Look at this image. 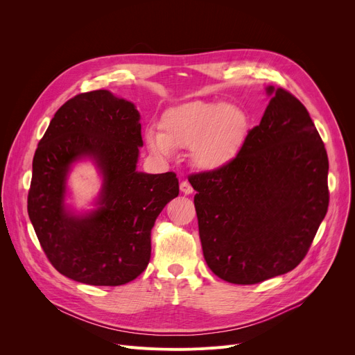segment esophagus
<instances>
[{"mask_svg": "<svg viewBox=\"0 0 355 355\" xmlns=\"http://www.w3.org/2000/svg\"><path fill=\"white\" fill-rule=\"evenodd\" d=\"M180 190H181V193H184V194H193V187L190 185V182L189 181H181V184H180Z\"/></svg>", "mask_w": 355, "mask_h": 355, "instance_id": "34e87169", "label": "esophagus"}]
</instances>
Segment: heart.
Here are the masks:
<instances>
[{
    "label": "heart",
    "instance_id": "obj_1",
    "mask_svg": "<svg viewBox=\"0 0 355 355\" xmlns=\"http://www.w3.org/2000/svg\"><path fill=\"white\" fill-rule=\"evenodd\" d=\"M249 128L246 112L232 103L191 101L168 109L162 132L148 129L146 145L153 154L170 159L175 148H190L191 162L204 171L230 164L243 146Z\"/></svg>",
    "mask_w": 355,
    "mask_h": 355
}]
</instances>
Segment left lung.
<instances>
[{"label":"left lung","mask_w":355,"mask_h":355,"mask_svg":"<svg viewBox=\"0 0 355 355\" xmlns=\"http://www.w3.org/2000/svg\"><path fill=\"white\" fill-rule=\"evenodd\" d=\"M237 157L191 175L202 254L220 279L253 285L302 262L329 202L328 157L306 107L282 87Z\"/></svg>","instance_id":"obj_1"}]
</instances>
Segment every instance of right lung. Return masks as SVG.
Listing matches in <instances>:
<instances>
[{
    "mask_svg": "<svg viewBox=\"0 0 355 355\" xmlns=\"http://www.w3.org/2000/svg\"><path fill=\"white\" fill-rule=\"evenodd\" d=\"M141 115L109 90L67 101L50 121L33 158L28 217L51 265L73 281L119 286L138 277L151 257L155 220L178 196L174 173L137 170ZM90 159L103 180L95 209L65 202L74 163Z\"/></svg>",
    "mask_w": 355,
    "mask_h": 355,
    "instance_id": "1",
    "label": "right lung"
}]
</instances>
